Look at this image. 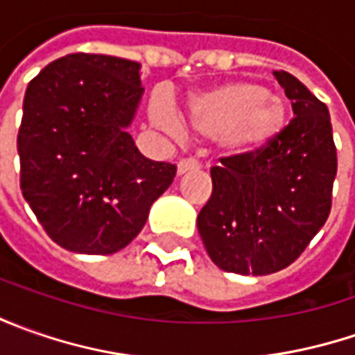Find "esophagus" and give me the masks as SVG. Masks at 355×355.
<instances>
[{
  "instance_id": "1",
  "label": "esophagus",
  "mask_w": 355,
  "mask_h": 355,
  "mask_svg": "<svg viewBox=\"0 0 355 355\" xmlns=\"http://www.w3.org/2000/svg\"><path fill=\"white\" fill-rule=\"evenodd\" d=\"M191 170H199V164L196 159H180L178 162V175H184Z\"/></svg>"
}]
</instances>
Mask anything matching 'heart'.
Segmentation results:
<instances>
[{
    "label": "heart",
    "instance_id": "heart-1",
    "mask_svg": "<svg viewBox=\"0 0 355 355\" xmlns=\"http://www.w3.org/2000/svg\"><path fill=\"white\" fill-rule=\"evenodd\" d=\"M150 114L154 124L171 134L182 132L175 112L154 101ZM288 124L282 98L268 94L263 85L237 80L196 94L187 103L185 126L201 138L217 140L231 156H251L277 142Z\"/></svg>",
    "mask_w": 355,
    "mask_h": 355
}]
</instances>
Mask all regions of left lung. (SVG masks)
<instances>
[{
    "mask_svg": "<svg viewBox=\"0 0 355 355\" xmlns=\"http://www.w3.org/2000/svg\"><path fill=\"white\" fill-rule=\"evenodd\" d=\"M294 118L277 142L251 156L221 157L198 215L205 251L221 270L263 277L294 263L326 223L338 157L326 104L275 71Z\"/></svg>",
    "mask_w": 355,
    "mask_h": 355,
    "instance_id": "8db88e82",
    "label": "left lung"
}]
</instances>
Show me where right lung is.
Returning <instances> with one entry per match:
<instances>
[{
    "label": "right lung",
    "mask_w": 355,
    "mask_h": 355,
    "mask_svg": "<svg viewBox=\"0 0 355 355\" xmlns=\"http://www.w3.org/2000/svg\"><path fill=\"white\" fill-rule=\"evenodd\" d=\"M142 94L140 62L87 53L51 62L27 87L21 191L67 251L124 249L175 178V166L144 157L128 134Z\"/></svg>",
    "instance_id": "right-lung-1"
}]
</instances>
